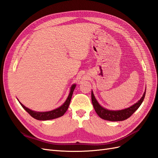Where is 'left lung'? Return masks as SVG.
Segmentation results:
<instances>
[{"mask_svg": "<svg viewBox=\"0 0 158 158\" xmlns=\"http://www.w3.org/2000/svg\"><path fill=\"white\" fill-rule=\"evenodd\" d=\"M146 95V89L142 98L132 106L120 110H110L103 107L99 103L95 98L93 91L92 90V102L95 112L98 116L104 120L109 121H121L130 117L136 110L139 108L140 105L144 101Z\"/></svg>", "mask_w": 158, "mask_h": 158, "instance_id": "8db88e82", "label": "left lung"}]
</instances>
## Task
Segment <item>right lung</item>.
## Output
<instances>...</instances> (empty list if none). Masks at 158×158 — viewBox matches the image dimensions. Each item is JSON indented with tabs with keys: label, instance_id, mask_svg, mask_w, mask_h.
<instances>
[{
	"label": "right lung",
	"instance_id": "add662e5",
	"mask_svg": "<svg viewBox=\"0 0 158 158\" xmlns=\"http://www.w3.org/2000/svg\"><path fill=\"white\" fill-rule=\"evenodd\" d=\"M76 86V84H74L71 85L68 98L66 99V101L64 102V103L63 105H61V106L59 107H57L55 109H52V110H51V111H49L41 112V111H33V110H31L29 108L26 107L25 106H23V105L20 101H19L18 98H17V99L18 100L19 103H20L22 107L32 117L37 119V120H40V121L52 120V119L56 118H59L61 116H63V114L66 113V111H67V109L69 107L70 101H71L72 96H73L74 90Z\"/></svg>",
	"mask_w": 158,
	"mask_h": 158
}]
</instances>
